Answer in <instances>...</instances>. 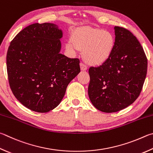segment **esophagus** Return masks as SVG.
Returning a JSON list of instances; mask_svg holds the SVG:
<instances>
[{
    "mask_svg": "<svg viewBox=\"0 0 153 153\" xmlns=\"http://www.w3.org/2000/svg\"><path fill=\"white\" fill-rule=\"evenodd\" d=\"M80 69H81V70H82V71H85V70H87L88 67L84 64V63H80Z\"/></svg>",
    "mask_w": 153,
    "mask_h": 153,
    "instance_id": "1",
    "label": "esophagus"
}]
</instances>
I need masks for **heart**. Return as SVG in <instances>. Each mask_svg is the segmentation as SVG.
<instances>
[{"label": "heart", "mask_w": 153, "mask_h": 153, "mask_svg": "<svg viewBox=\"0 0 153 153\" xmlns=\"http://www.w3.org/2000/svg\"><path fill=\"white\" fill-rule=\"evenodd\" d=\"M115 45V36L110 30L80 27L72 33L66 48L73 53L84 49L83 58L88 64L100 65L112 56Z\"/></svg>", "instance_id": "obj_1"}]
</instances>
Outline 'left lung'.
Listing matches in <instances>:
<instances>
[{"label":"left lung","mask_w":153,"mask_h":153,"mask_svg":"<svg viewBox=\"0 0 153 153\" xmlns=\"http://www.w3.org/2000/svg\"><path fill=\"white\" fill-rule=\"evenodd\" d=\"M116 45L112 56L98 68L89 69L88 96L103 112L120 111L139 96L147 72V58L132 33L114 27Z\"/></svg>","instance_id":"left-lung-1"}]
</instances>
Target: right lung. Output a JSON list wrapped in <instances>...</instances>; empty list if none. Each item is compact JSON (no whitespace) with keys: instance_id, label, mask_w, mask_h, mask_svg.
I'll use <instances>...</instances> for the list:
<instances>
[{"instance_id":"right-lung-1","label":"right lung","mask_w":153,"mask_h":153,"mask_svg":"<svg viewBox=\"0 0 153 153\" xmlns=\"http://www.w3.org/2000/svg\"><path fill=\"white\" fill-rule=\"evenodd\" d=\"M62 30L53 23H34L10 42L7 69L14 96L25 106L48 112L59 104L80 72L79 60L61 54Z\"/></svg>"}]
</instances>
